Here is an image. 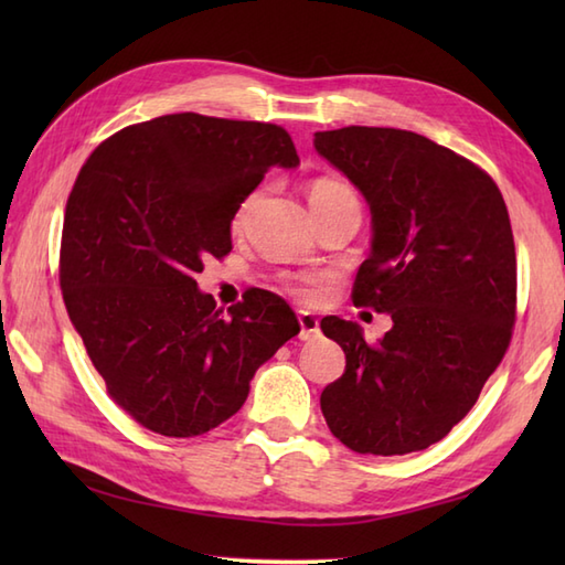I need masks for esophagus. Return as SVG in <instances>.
<instances>
[{
	"label": "esophagus",
	"instance_id": "obj_1",
	"mask_svg": "<svg viewBox=\"0 0 565 565\" xmlns=\"http://www.w3.org/2000/svg\"><path fill=\"white\" fill-rule=\"evenodd\" d=\"M298 326H301V340L308 342V340H316L320 334V320L310 313V310H301L298 313Z\"/></svg>",
	"mask_w": 565,
	"mask_h": 565
}]
</instances>
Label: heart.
<instances>
[{
  "mask_svg": "<svg viewBox=\"0 0 565 565\" xmlns=\"http://www.w3.org/2000/svg\"><path fill=\"white\" fill-rule=\"evenodd\" d=\"M354 196L352 189L338 182V179H318V182L310 184V191H308V199H310V206H320V203H330V201H338V199H350ZM252 201H255V194L247 196L243 201V206L237 209L235 213V223H239L245 218L247 209L252 206Z\"/></svg>",
  "mask_w": 565,
  "mask_h": 565,
  "instance_id": "heart-1",
  "label": "heart"
}]
</instances>
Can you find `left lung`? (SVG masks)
I'll use <instances>...</instances> for the list:
<instances>
[{
    "mask_svg": "<svg viewBox=\"0 0 565 565\" xmlns=\"http://www.w3.org/2000/svg\"><path fill=\"white\" fill-rule=\"evenodd\" d=\"M313 146L371 211L352 301L393 320L369 344L356 322L322 318L347 356L320 395L322 415L356 454L423 451L471 411L510 344L518 259L508 206L481 167L413 130L350 126L316 134Z\"/></svg>",
    "mask_w": 565,
    "mask_h": 565,
    "instance_id": "obj_1",
    "label": "left lung"
}]
</instances>
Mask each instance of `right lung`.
<instances>
[{
    "instance_id": "1",
    "label": "right lung",
    "mask_w": 565,
    "mask_h": 565,
    "mask_svg": "<svg viewBox=\"0 0 565 565\" xmlns=\"http://www.w3.org/2000/svg\"><path fill=\"white\" fill-rule=\"evenodd\" d=\"M298 154L281 126L170 114L128 126L84 162L65 209L60 289L106 391L158 435L196 437L247 401L255 371L301 332L281 296L249 289L227 313L203 259L271 167Z\"/></svg>"
}]
</instances>
